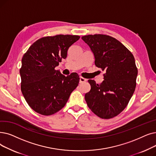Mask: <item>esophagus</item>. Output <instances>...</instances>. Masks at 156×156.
<instances>
[{"label":"esophagus","mask_w":156,"mask_h":156,"mask_svg":"<svg viewBox=\"0 0 156 156\" xmlns=\"http://www.w3.org/2000/svg\"><path fill=\"white\" fill-rule=\"evenodd\" d=\"M86 82V79H85V78H84L82 77V76L80 77V83H84V82Z\"/></svg>","instance_id":"34e87169"}]
</instances>
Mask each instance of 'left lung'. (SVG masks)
Masks as SVG:
<instances>
[{
    "instance_id": "1",
    "label": "left lung",
    "mask_w": 156,
    "mask_h": 156,
    "mask_svg": "<svg viewBox=\"0 0 156 156\" xmlns=\"http://www.w3.org/2000/svg\"><path fill=\"white\" fill-rule=\"evenodd\" d=\"M82 39L92 51L95 65L105 71L101 83L88 80L91 89L85 95L86 103L99 117L113 118L124 110L135 90L138 69L134 57L124 45L111 36L94 34Z\"/></svg>"
}]
</instances>
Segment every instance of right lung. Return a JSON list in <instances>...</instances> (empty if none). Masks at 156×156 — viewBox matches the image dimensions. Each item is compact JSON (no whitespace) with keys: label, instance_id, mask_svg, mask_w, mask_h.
I'll return each instance as SVG.
<instances>
[{"label":"right lung","instance_id":"1","mask_svg":"<svg viewBox=\"0 0 156 156\" xmlns=\"http://www.w3.org/2000/svg\"><path fill=\"white\" fill-rule=\"evenodd\" d=\"M80 37L61 34L42 37L23 55L20 69L21 90L27 103L37 113L50 115L58 112L77 87L80 78L76 73L65 76L55 68Z\"/></svg>","mask_w":156,"mask_h":156}]
</instances>
